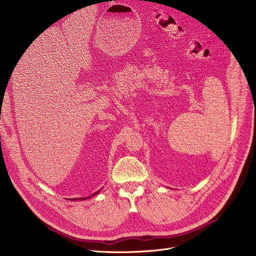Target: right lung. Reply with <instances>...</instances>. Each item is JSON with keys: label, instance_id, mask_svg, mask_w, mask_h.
Instances as JSON below:
<instances>
[{"label": "right lung", "instance_id": "add662e5", "mask_svg": "<svg viewBox=\"0 0 256 256\" xmlns=\"http://www.w3.org/2000/svg\"><path fill=\"white\" fill-rule=\"evenodd\" d=\"M98 193H100V191H98V192H96V193H94V194H92L91 196H89V197H87V198H90V197H92V196H94V195H96ZM87 198H74V199H72V200H85V199H87Z\"/></svg>", "mask_w": 256, "mask_h": 256}]
</instances>
